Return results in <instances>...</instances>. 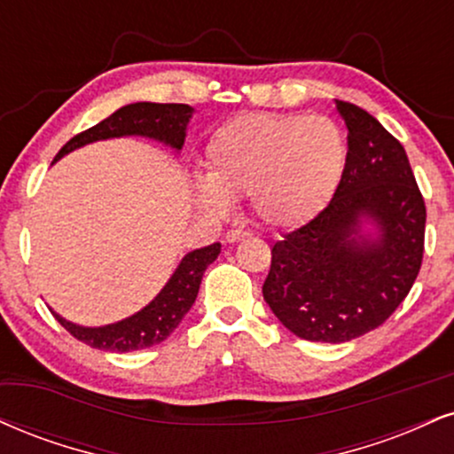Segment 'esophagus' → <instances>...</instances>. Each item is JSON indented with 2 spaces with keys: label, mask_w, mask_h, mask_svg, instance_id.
I'll return each instance as SVG.
<instances>
[{
  "label": "esophagus",
  "mask_w": 454,
  "mask_h": 454,
  "mask_svg": "<svg viewBox=\"0 0 454 454\" xmlns=\"http://www.w3.org/2000/svg\"><path fill=\"white\" fill-rule=\"evenodd\" d=\"M247 237V232L241 231V228H232V231L226 232V243H239Z\"/></svg>",
  "instance_id": "esophagus-1"
}]
</instances>
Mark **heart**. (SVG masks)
I'll return each mask as SVG.
<instances>
[{
	"label": "heart",
	"instance_id": "heart-1",
	"mask_svg": "<svg viewBox=\"0 0 454 454\" xmlns=\"http://www.w3.org/2000/svg\"><path fill=\"white\" fill-rule=\"evenodd\" d=\"M345 165L347 141L334 120L245 114L213 130L205 145L207 177H196L192 190L211 213L249 196L266 226L296 228L334 196Z\"/></svg>",
	"mask_w": 454,
	"mask_h": 454
}]
</instances>
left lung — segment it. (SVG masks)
Segmentation results:
<instances>
[{
    "label": "left lung",
    "instance_id": "obj_1",
    "mask_svg": "<svg viewBox=\"0 0 454 454\" xmlns=\"http://www.w3.org/2000/svg\"><path fill=\"white\" fill-rule=\"evenodd\" d=\"M347 165L330 205L272 245L262 294L292 334L347 342L383 325L408 296L425 249V200L406 150L362 107L338 101ZM372 223L374 235H364Z\"/></svg>",
    "mask_w": 454,
    "mask_h": 454
}]
</instances>
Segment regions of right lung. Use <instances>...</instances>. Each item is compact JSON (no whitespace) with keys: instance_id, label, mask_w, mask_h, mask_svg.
<instances>
[{"instance_id":"1","label":"right lung","mask_w":454,"mask_h":454,"mask_svg":"<svg viewBox=\"0 0 454 454\" xmlns=\"http://www.w3.org/2000/svg\"><path fill=\"white\" fill-rule=\"evenodd\" d=\"M192 112L194 109L184 106V103H130V106L120 107L118 112H114L112 116L101 120L99 124L84 130V133L71 137L54 156V162L82 145L92 144V141L127 137V135H141V137L162 141V144L171 145L173 150H182L185 127L192 118ZM220 251L222 245L213 243L185 254L171 279L160 289V294L139 313L130 315L118 324L84 327L63 319L54 310L52 315L71 336L86 342L92 348H99V351L129 353L154 347L165 340L179 325L184 315L192 309L200 281H203V272L220 255Z\"/></svg>"}]
</instances>
